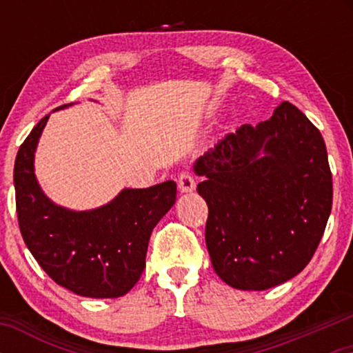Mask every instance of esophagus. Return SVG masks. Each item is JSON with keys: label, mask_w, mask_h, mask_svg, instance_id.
<instances>
[{"label": "esophagus", "mask_w": 353, "mask_h": 353, "mask_svg": "<svg viewBox=\"0 0 353 353\" xmlns=\"http://www.w3.org/2000/svg\"><path fill=\"white\" fill-rule=\"evenodd\" d=\"M178 190L181 192H192L196 190L194 176L190 172L180 173V176H178Z\"/></svg>", "instance_id": "obj_1"}]
</instances>
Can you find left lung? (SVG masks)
I'll return each mask as SVG.
<instances>
[{
  "label": "left lung",
  "instance_id": "1",
  "mask_svg": "<svg viewBox=\"0 0 353 353\" xmlns=\"http://www.w3.org/2000/svg\"><path fill=\"white\" fill-rule=\"evenodd\" d=\"M209 205L205 244L231 288L265 291L310 262L332 205V176L320 130L288 101L245 123L194 162Z\"/></svg>",
  "mask_w": 353,
  "mask_h": 353
}]
</instances>
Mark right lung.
Here are the masks:
<instances>
[{"mask_svg": "<svg viewBox=\"0 0 353 353\" xmlns=\"http://www.w3.org/2000/svg\"><path fill=\"white\" fill-rule=\"evenodd\" d=\"M48 119L50 115L33 127L14 163L23 243L50 278L77 296L122 297L146 267L149 238L175 204L176 183L168 180L143 190L125 188L108 204L91 210L57 205L38 185L33 165Z\"/></svg>", "mask_w": 353, "mask_h": 353, "instance_id": "obj_1", "label": "right lung"}]
</instances>
